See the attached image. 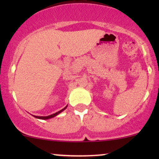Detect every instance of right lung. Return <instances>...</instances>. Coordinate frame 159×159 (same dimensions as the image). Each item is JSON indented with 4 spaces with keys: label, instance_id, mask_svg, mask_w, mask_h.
Segmentation results:
<instances>
[{
    "label": "right lung",
    "instance_id": "obj_1",
    "mask_svg": "<svg viewBox=\"0 0 159 159\" xmlns=\"http://www.w3.org/2000/svg\"><path fill=\"white\" fill-rule=\"evenodd\" d=\"M66 107H67V106H66V107H64V108H63V109H62V110H61L60 111H58V112L55 113V114L50 115V116H35L36 118H38V119H42V120H48V119H50V118L54 117V116H57V114H59L60 113H61L62 111H63V110H65V109L66 108Z\"/></svg>",
    "mask_w": 159,
    "mask_h": 159
}]
</instances>
